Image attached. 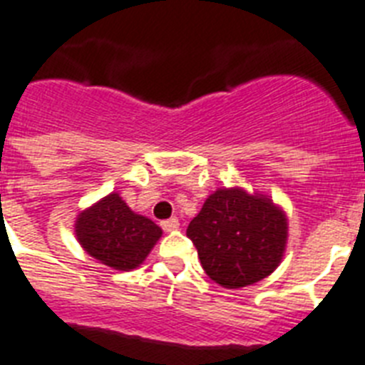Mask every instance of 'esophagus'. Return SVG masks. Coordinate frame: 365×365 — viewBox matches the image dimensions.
I'll list each match as a JSON object with an SVG mask.
<instances>
[{
    "mask_svg": "<svg viewBox=\"0 0 365 365\" xmlns=\"http://www.w3.org/2000/svg\"><path fill=\"white\" fill-rule=\"evenodd\" d=\"M160 225H162V229L166 230V232H171V230L179 229V220H177V217H170V220L162 221Z\"/></svg>",
    "mask_w": 365,
    "mask_h": 365,
    "instance_id": "34e87169",
    "label": "esophagus"
}]
</instances>
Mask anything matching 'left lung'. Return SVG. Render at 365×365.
I'll return each instance as SVG.
<instances>
[{"mask_svg": "<svg viewBox=\"0 0 365 365\" xmlns=\"http://www.w3.org/2000/svg\"><path fill=\"white\" fill-rule=\"evenodd\" d=\"M186 236L214 282L244 288L277 269L288 240V220L267 195L220 188L190 221Z\"/></svg>", "mask_w": 365, "mask_h": 365, "instance_id": "1", "label": "left lung"}]
</instances>
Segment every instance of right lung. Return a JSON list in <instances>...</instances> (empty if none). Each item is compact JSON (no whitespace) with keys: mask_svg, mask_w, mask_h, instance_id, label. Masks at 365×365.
I'll return each mask as SVG.
<instances>
[{"mask_svg":"<svg viewBox=\"0 0 365 365\" xmlns=\"http://www.w3.org/2000/svg\"><path fill=\"white\" fill-rule=\"evenodd\" d=\"M76 236L90 257L118 272H130L144 262L162 229L112 192L79 214Z\"/></svg>","mask_w":365,"mask_h":365,"instance_id":"obj_1","label":"right lung"}]
</instances>
